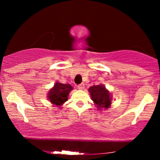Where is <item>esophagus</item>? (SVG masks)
I'll return each instance as SVG.
<instances>
[{
  "instance_id": "1",
  "label": "esophagus",
  "mask_w": 160,
  "mask_h": 160,
  "mask_svg": "<svg viewBox=\"0 0 160 160\" xmlns=\"http://www.w3.org/2000/svg\"><path fill=\"white\" fill-rule=\"evenodd\" d=\"M84 86H85V84H84L83 82H82V83H80V85L78 86V87L79 89H84Z\"/></svg>"
}]
</instances>
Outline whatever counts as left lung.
Returning <instances> with one entry per match:
<instances>
[{"label": "left lung", "instance_id": "1", "mask_svg": "<svg viewBox=\"0 0 160 160\" xmlns=\"http://www.w3.org/2000/svg\"><path fill=\"white\" fill-rule=\"evenodd\" d=\"M91 94L92 100L97 105L98 110L107 109L111 104V98L110 92L103 85L91 86L89 89Z\"/></svg>", "mask_w": 160, "mask_h": 160}]
</instances>
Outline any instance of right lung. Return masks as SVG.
Wrapping results in <instances>:
<instances>
[{
    "label": "right lung",
    "mask_w": 160,
    "mask_h": 160,
    "mask_svg": "<svg viewBox=\"0 0 160 160\" xmlns=\"http://www.w3.org/2000/svg\"><path fill=\"white\" fill-rule=\"evenodd\" d=\"M73 87L69 84H63L57 82L54 87L49 91L48 98L51 103L56 105H61L68 101V95Z\"/></svg>",
    "instance_id": "add662e5"
}]
</instances>
